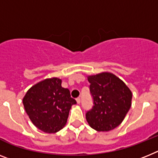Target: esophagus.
<instances>
[{"label": "esophagus", "mask_w": 158, "mask_h": 158, "mask_svg": "<svg viewBox=\"0 0 158 158\" xmlns=\"http://www.w3.org/2000/svg\"><path fill=\"white\" fill-rule=\"evenodd\" d=\"M80 101H81V100H80V98H77L76 99V102H77V104H80Z\"/></svg>", "instance_id": "1"}]
</instances>
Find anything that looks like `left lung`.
I'll return each mask as SVG.
<instances>
[{
    "label": "left lung",
    "mask_w": 158,
    "mask_h": 158,
    "mask_svg": "<svg viewBox=\"0 0 158 158\" xmlns=\"http://www.w3.org/2000/svg\"><path fill=\"white\" fill-rule=\"evenodd\" d=\"M94 106L86 114L90 125L98 132H108L119 126L132 105V94L120 78L110 72L88 75Z\"/></svg>",
    "instance_id": "1"
}]
</instances>
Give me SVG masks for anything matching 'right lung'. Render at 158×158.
<instances>
[{
  "mask_svg": "<svg viewBox=\"0 0 158 158\" xmlns=\"http://www.w3.org/2000/svg\"><path fill=\"white\" fill-rule=\"evenodd\" d=\"M24 108L32 123L42 132L55 133L66 125L75 99L62 87V79L53 77L32 86L24 96Z\"/></svg>",
  "mask_w": 158,
  "mask_h": 158,
  "instance_id": "1",
  "label": "right lung"
}]
</instances>
